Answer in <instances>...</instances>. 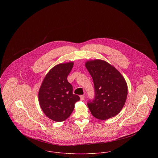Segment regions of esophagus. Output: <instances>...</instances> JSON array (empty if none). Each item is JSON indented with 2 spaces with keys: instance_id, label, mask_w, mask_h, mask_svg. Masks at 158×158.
I'll return each mask as SVG.
<instances>
[{
  "instance_id": "obj_1",
  "label": "esophagus",
  "mask_w": 158,
  "mask_h": 158,
  "mask_svg": "<svg viewBox=\"0 0 158 158\" xmlns=\"http://www.w3.org/2000/svg\"><path fill=\"white\" fill-rule=\"evenodd\" d=\"M85 97V96L84 95H80V99H81V100H84Z\"/></svg>"
}]
</instances>
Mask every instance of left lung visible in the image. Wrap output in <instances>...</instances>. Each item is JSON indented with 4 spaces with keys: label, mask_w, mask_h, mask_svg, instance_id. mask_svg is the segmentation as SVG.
Instances as JSON below:
<instances>
[{
    "label": "left lung",
    "mask_w": 158,
    "mask_h": 158,
    "mask_svg": "<svg viewBox=\"0 0 158 158\" xmlns=\"http://www.w3.org/2000/svg\"><path fill=\"white\" fill-rule=\"evenodd\" d=\"M85 66L93 79L95 93V99L88 103L92 115L102 120L115 116L127 98L128 86L124 77L104 60H88Z\"/></svg>",
    "instance_id": "obj_1"
}]
</instances>
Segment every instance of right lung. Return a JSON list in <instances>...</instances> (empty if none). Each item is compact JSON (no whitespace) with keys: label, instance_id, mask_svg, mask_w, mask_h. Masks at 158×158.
Segmentation results:
<instances>
[{"label":"right lung","instance_id":"add662e5","mask_svg":"<svg viewBox=\"0 0 158 158\" xmlns=\"http://www.w3.org/2000/svg\"><path fill=\"white\" fill-rule=\"evenodd\" d=\"M73 62L60 63L52 68L42 82L38 92L39 103L45 115L55 122H63L72 114L75 103L80 100L73 94L67 80Z\"/></svg>","mask_w":158,"mask_h":158}]
</instances>
